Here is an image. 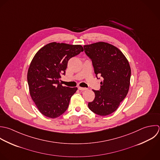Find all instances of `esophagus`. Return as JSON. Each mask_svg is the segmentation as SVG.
Returning <instances> with one entry per match:
<instances>
[{
  "label": "esophagus",
  "mask_w": 160,
  "mask_h": 160,
  "mask_svg": "<svg viewBox=\"0 0 160 160\" xmlns=\"http://www.w3.org/2000/svg\"><path fill=\"white\" fill-rule=\"evenodd\" d=\"M78 89H79L80 90H81V91H84V90H87L88 88H83V87H78Z\"/></svg>",
  "instance_id": "1"
}]
</instances>
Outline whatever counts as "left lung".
Listing matches in <instances>:
<instances>
[{"label": "left lung", "mask_w": 160, "mask_h": 160, "mask_svg": "<svg viewBox=\"0 0 160 160\" xmlns=\"http://www.w3.org/2000/svg\"><path fill=\"white\" fill-rule=\"evenodd\" d=\"M92 62L94 72L102 77L100 88L93 91L95 97L88 108L95 114L107 116L117 110L126 97L130 87L131 68L128 60L116 47L105 42L83 46Z\"/></svg>", "instance_id": "8db88e82"}]
</instances>
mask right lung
Masks as SVG:
<instances>
[{
    "instance_id": "add662e5",
    "label": "right lung",
    "mask_w": 160,
    "mask_h": 160,
    "mask_svg": "<svg viewBox=\"0 0 160 160\" xmlns=\"http://www.w3.org/2000/svg\"><path fill=\"white\" fill-rule=\"evenodd\" d=\"M83 51L80 45L52 42L40 48L33 58L27 73L30 94L45 117L55 118L67 110L77 88L63 87L59 79L65 75L68 60Z\"/></svg>"
}]
</instances>
